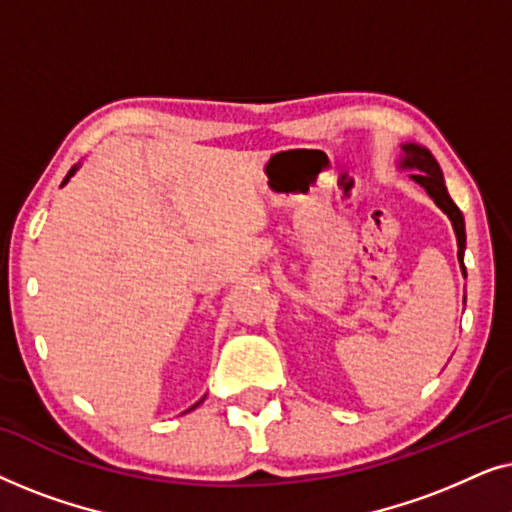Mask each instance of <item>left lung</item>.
Returning a JSON list of instances; mask_svg holds the SVG:
<instances>
[{"label":"left lung","mask_w":512,"mask_h":512,"mask_svg":"<svg viewBox=\"0 0 512 512\" xmlns=\"http://www.w3.org/2000/svg\"><path fill=\"white\" fill-rule=\"evenodd\" d=\"M401 165L408 167V170H412L410 177L415 179L419 186H424L426 193H429L433 198V202H436V205L443 209L447 216H450V221L454 226V235H457V244H459V258H464V247H466L464 216H461L459 207L454 205L450 193H447L445 181H443V172H440L436 158H433L431 151L424 149V146L405 144ZM461 265H464V261H461Z\"/></svg>","instance_id":"obj_1"}]
</instances>
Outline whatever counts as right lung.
Wrapping results in <instances>:
<instances>
[{"mask_svg": "<svg viewBox=\"0 0 512 512\" xmlns=\"http://www.w3.org/2000/svg\"><path fill=\"white\" fill-rule=\"evenodd\" d=\"M74 172H76V167H72V170H69V172H67V177H65V181H67L69 177H72V174H74ZM65 181H62V184H65ZM195 405H200V403H195ZM195 405H193V408H195ZM193 408H191V410H193Z\"/></svg>", "mask_w": 512, "mask_h": 512, "instance_id": "right-lung-1", "label": "right lung"}]
</instances>
